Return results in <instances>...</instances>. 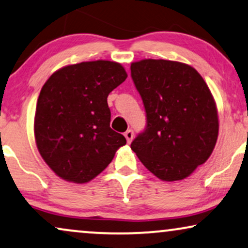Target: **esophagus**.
<instances>
[{
	"mask_svg": "<svg viewBox=\"0 0 248 248\" xmlns=\"http://www.w3.org/2000/svg\"><path fill=\"white\" fill-rule=\"evenodd\" d=\"M124 137H126L128 144L131 143V140H133V138H134V131L131 130V129L127 130L126 133H124Z\"/></svg>",
	"mask_w": 248,
	"mask_h": 248,
	"instance_id": "1",
	"label": "esophagus"
}]
</instances>
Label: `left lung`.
I'll return each instance as SVG.
<instances>
[{"label":"left lung","instance_id":"1","mask_svg":"<svg viewBox=\"0 0 248 248\" xmlns=\"http://www.w3.org/2000/svg\"><path fill=\"white\" fill-rule=\"evenodd\" d=\"M130 70L147 119L131 150L158 179L183 180L216 146L219 119L212 93L202 76L181 62L145 59Z\"/></svg>","mask_w":248,"mask_h":248}]
</instances>
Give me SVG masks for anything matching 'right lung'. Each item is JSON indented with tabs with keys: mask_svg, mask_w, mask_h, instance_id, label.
Segmentation results:
<instances>
[{
	"mask_svg": "<svg viewBox=\"0 0 248 248\" xmlns=\"http://www.w3.org/2000/svg\"><path fill=\"white\" fill-rule=\"evenodd\" d=\"M127 78L120 63L88 61L52 74L39 93L34 120L38 152L62 179L85 184L100 174L126 145L111 129L108 96Z\"/></svg>",
	"mask_w": 248,
	"mask_h": 248,
	"instance_id": "obj_1",
	"label": "right lung"
}]
</instances>
